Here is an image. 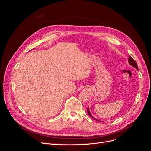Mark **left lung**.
Wrapping results in <instances>:
<instances>
[{
	"label": "left lung",
	"mask_w": 151,
	"mask_h": 151,
	"mask_svg": "<svg viewBox=\"0 0 151 151\" xmlns=\"http://www.w3.org/2000/svg\"><path fill=\"white\" fill-rule=\"evenodd\" d=\"M129 64H130V65H132V67H135L137 70H139L138 66H137V64L136 62H135V61L134 60V59L132 58L130 56H129ZM87 111H88V115H89L91 118H93V119H94L95 120H98V121H99V122H101V121H99V120H97V119H96V118H95L94 117H93V116L91 114V113H90V111H89V108H88V110H87Z\"/></svg>",
	"instance_id": "left-lung-1"
}]
</instances>
